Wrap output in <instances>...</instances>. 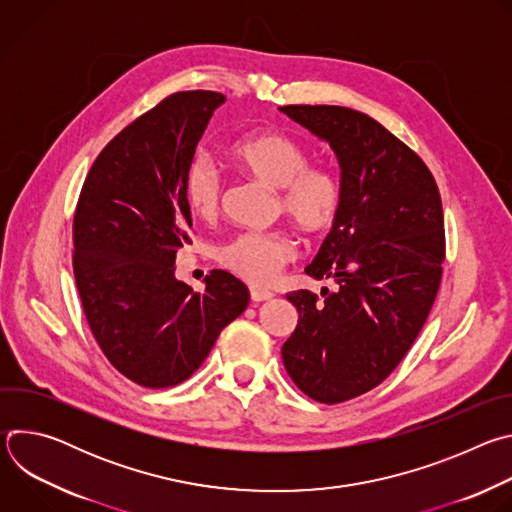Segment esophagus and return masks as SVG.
<instances>
[{
    "instance_id": "esophagus-1",
    "label": "esophagus",
    "mask_w": 512,
    "mask_h": 512,
    "mask_svg": "<svg viewBox=\"0 0 512 512\" xmlns=\"http://www.w3.org/2000/svg\"><path fill=\"white\" fill-rule=\"evenodd\" d=\"M271 298H273V294L267 289H259V287L251 289V302H267Z\"/></svg>"
}]
</instances>
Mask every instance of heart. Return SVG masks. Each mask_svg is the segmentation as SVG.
I'll return each mask as SVG.
<instances>
[{"label": "heart", "mask_w": 512, "mask_h": 512, "mask_svg": "<svg viewBox=\"0 0 512 512\" xmlns=\"http://www.w3.org/2000/svg\"><path fill=\"white\" fill-rule=\"evenodd\" d=\"M231 158L251 176L279 188V210L300 229L320 235L338 221L344 190L338 176L322 166H310L304 145L281 133H251L229 148ZM184 200L198 218H214L221 210L223 178L214 162L194 156L182 180ZM296 257V245L283 231H247L218 249V261L249 283H271L281 267Z\"/></svg>", "instance_id": "b5f03b06"}]
</instances>
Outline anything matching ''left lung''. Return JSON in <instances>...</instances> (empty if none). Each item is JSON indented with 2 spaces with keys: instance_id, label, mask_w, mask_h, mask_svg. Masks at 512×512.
<instances>
[{
  "instance_id": "1",
  "label": "left lung",
  "mask_w": 512,
  "mask_h": 512,
  "mask_svg": "<svg viewBox=\"0 0 512 512\" xmlns=\"http://www.w3.org/2000/svg\"><path fill=\"white\" fill-rule=\"evenodd\" d=\"M279 111L328 141L342 170L340 216L306 267L338 287L324 302L287 294L300 318L281 348L291 381L334 405L383 383L421 332L446 259L442 198L423 160L373 117L336 105Z\"/></svg>"
}]
</instances>
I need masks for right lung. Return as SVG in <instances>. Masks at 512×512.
<instances>
[{"label": "right lung", "instance_id": "1", "mask_svg": "<svg viewBox=\"0 0 512 512\" xmlns=\"http://www.w3.org/2000/svg\"><path fill=\"white\" fill-rule=\"evenodd\" d=\"M223 103L212 91L166 97L105 145L77 202L72 269L87 322L113 367L148 389L186 381L249 304L229 271L212 269L200 294L174 275L192 243L184 170Z\"/></svg>", "mask_w": 512, "mask_h": 512}]
</instances>
